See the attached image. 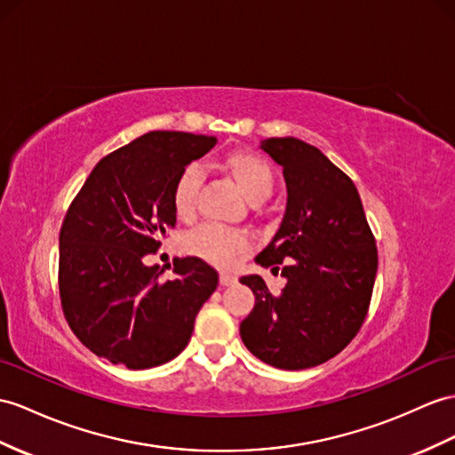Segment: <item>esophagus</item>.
I'll return each instance as SVG.
<instances>
[{
  "instance_id": "1",
  "label": "esophagus",
  "mask_w": 455,
  "mask_h": 455,
  "mask_svg": "<svg viewBox=\"0 0 455 455\" xmlns=\"http://www.w3.org/2000/svg\"><path fill=\"white\" fill-rule=\"evenodd\" d=\"M234 283H237V278H235L234 274H228V272H221L220 274V285L229 287V285H234Z\"/></svg>"
}]
</instances>
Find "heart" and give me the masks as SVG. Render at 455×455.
Here are the masks:
<instances>
[{"instance_id": "1", "label": "heart", "mask_w": 455, "mask_h": 455, "mask_svg": "<svg viewBox=\"0 0 455 455\" xmlns=\"http://www.w3.org/2000/svg\"><path fill=\"white\" fill-rule=\"evenodd\" d=\"M221 168L234 177L239 191L249 203H262L264 198L272 195L274 173L270 164L260 158L259 154L249 150H234L226 154L224 160H221ZM198 187H201V175L195 168H187L180 175V180L175 181L172 203L177 218H193ZM183 247L193 257L220 266V268H229L249 249V241L237 231H228L216 226H201L185 235Z\"/></svg>"}]
</instances>
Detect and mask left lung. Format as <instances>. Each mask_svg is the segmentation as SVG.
Returning a JSON list of instances; mask_svg holds the SVG:
<instances>
[{
	"label": "left lung",
	"mask_w": 455,
	"mask_h": 455,
	"mask_svg": "<svg viewBox=\"0 0 455 455\" xmlns=\"http://www.w3.org/2000/svg\"><path fill=\"white\" fill-rule=\"evenodd\" d=\"M260 150L282 165L287 203L278 231L254 262L264 268L285 262L287 283L274 297L259 274L243 275L254 308L239 331L262 363L301 371L326 363L355 338L379 254L357 187L328 156L295 137L264 139Z\"/></svg>",
	"instance_id": "obj_1"
}]
</instances>
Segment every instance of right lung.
Masks as SVG:
<instances>
[{
  "label": "right lung",
  "instance_id": "obj_1",
  "mask_svg": "<svg viewBox=\"0 0 455 455\" xmlns=\"http://www.w3.org/2000/svg\"><path fill=\"white\" fill-rule=\"evenodd\" d=\"M216 137L152 131L96 164L60 231V295L75 336L94 355L142 371L175 359L218 287L196 257L173 260L175 278L144 262L175 228V181Z\"/></svg>",
  "mask_w": 455,
  "mask_h": 455
}]
</instances>
